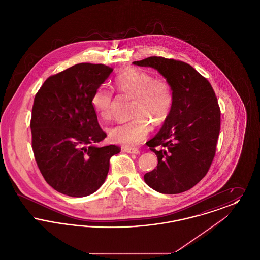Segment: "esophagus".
I'll return each mask as SVG.
<instances>
[{
  "mask_svg": "<svg viewBox=\"0 0 260 260\" xmlns=\"http://www.w3.org/2000/svg\"><path fill=\"white\" fill-rule=\"evenodd\" d=\"M124 151L129 153V154H139V150L137 148H134V147H124Z\"/></svg>",
  "mask_w": 260,
  "mask_h": 260,
  "instance_id": "esophagus-1",
  "label": "esophagus"
}]
</instances>
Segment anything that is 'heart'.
Returning a JSON list of instances; mask_svg holds the SVG:
<instances>
[{
  "label": "heart",
  "instance_id": "obj_1",
  "mask_svg": "<svg viewBox=\"0 0 260 260\" xmlns=\"http://www.w3.org/2000/svg\"><path fill=\"white\" fill-rule=\"evenodd\" d=\"M118 90L134 98L132 117L127 123L111 126L108 136L113 142L134 146L143 141L151 132V124L161 126L169 119L174 104L172 83L165 78L138 69H126L117 75L114 81ZM113 92L99 87L91 96V105L100 118L111 116Z\"/></svg>",
  "mask_w": 260,
  "mask_h": 260
}]
</instances>
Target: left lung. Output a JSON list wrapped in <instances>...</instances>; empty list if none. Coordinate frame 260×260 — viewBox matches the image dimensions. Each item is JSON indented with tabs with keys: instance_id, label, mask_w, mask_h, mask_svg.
<instances>
[{
	"instance_id": "8db88e82",
	"label": "left lung",
	"mask_w": 260,
	"mask_h": 260,
	"mask_svg": "<svg viewBox=\"0 0 260 260\" xmlns=\"http://www.w3.org/2000/svg\"><path fill=\"white\" fill-rule=\"evenodd\" d=\"M157 69L173 87L174 104L160 132L146 143L158 157L144 175L151 188L178 194L200 182L210 170L220 132V108L210 82L186 62L150 56L135 61Z\"/></svg>"
}]
</instances>
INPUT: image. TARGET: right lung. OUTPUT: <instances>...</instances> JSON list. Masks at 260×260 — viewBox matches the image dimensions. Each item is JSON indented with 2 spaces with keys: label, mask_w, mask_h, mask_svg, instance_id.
I'll use <instances>...</instances> for the list:
<instances>
[{
  "label": "right lung",
  "mask_w": 260,
  "mask_h": 260,
  "mask_svg": "<svg viewBox=\"0 0 260 260\" xmlns=\"http://www.w3.org/2000/svg\"><path fill=\"white\" fill-rule=\"evenodd\" d=\"M113 69L80 63L50 76L38 90L30 127L38 168L54 190L85 197L103 184L109 161L121 148L94 145L106 137L91 96Z\"/></svg>",
  "instance_id": "obj_1"
}]
</instances>
